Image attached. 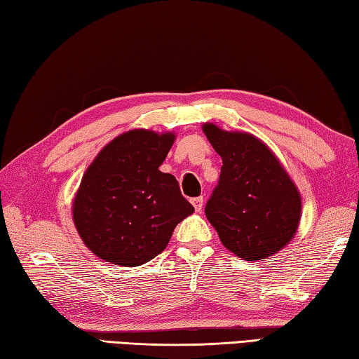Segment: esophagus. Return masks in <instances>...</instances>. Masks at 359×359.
I'll use <instances>...</instances> for the list:
<instances>
[{
  "label": "esophagus",
  "mask_w": 359,
  "mask_h": 359,
  "mask_svg": "<svg viewBox=\"0 0 359 359\" xmlns=\"http://www.w3.org/2000/svg\"><path fill=\"white\" fill-rule=\"evenodd\" d=\"M192 205H194V208H195V211L200 212L201 208H203V197L192 198Z\"/></svg>",
  "instance_id": "esophagus-1"
}]
</instances>
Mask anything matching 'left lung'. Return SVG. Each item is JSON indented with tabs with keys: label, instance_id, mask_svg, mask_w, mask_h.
<instances>
[{
	"label": "left lung",
	"instance_id": "1",
	"mask_svg": "<svg viewBox=\"0 0 359 359\" xmlns=\"http://www.w3.org/2000/svg\"><path fill=\"white\" fill-rule=\"evenodd\" d=\"M203 133L220 154L219 184L205 214L223 245L247 261L280 252L294 238L302 198L272 150L253 134L205 123Z\"/></svg>",
	"mask_w": 359,
	"mask_h": 359
}]
</instances>
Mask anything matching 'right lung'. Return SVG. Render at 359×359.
<instances>
[{"mask_svg": "<svg viewBox=\"0 0 359 359\" xmlns=\"http://www.w3.org/2000/svg\"><path fill=\"white\" fill-rule=\"evenodd\" d=\"M173 133L131 130L87 167L73 200L79 238L100 259L136 267L162 253L175 226L194 212L177 178L159 165Z\"/></svg>", "mask_w": 359, "mask_h": 359, "instance_id": "obj_1", "label": "right lung"}]
</instances>
